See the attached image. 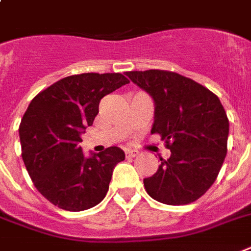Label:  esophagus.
I'll list each match as a JSON object with an SVG mask.
<instances>
[{
  "mask_svg": "<svg viewBox=\"0 0 251 251\" xmlns=\"http://www.w3.org/2000/svg\"><path fill=\"white\" fill-rule=\"evenodd\" d=\"M125 154H126V158H134V156L138 155V151H135V150H126Z\"/></svg>",
  "mask_w": 251,
  "mask_h": 251,
  "instance_id": "1",
  "label": "esophagus"
}]
</instances>
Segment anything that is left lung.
<instances>
[{"mask_svg":"<svg viewBox=\"0 0 251 251\" xmlns=\"http://www.w3.org/2000/svg\"><path fill=\"white\" fill-rule=\"evenodd\" d=\"M126 76L154 100L151 134H160L171 151L143 179L147 194L168 205L198 200L215 183L226 155L229 121L219 97L175 72L131 71Z\"/></svg>","mask_w":251,"mask_h":251,"instance_id":"1","label":"left lung"}]
</instances>
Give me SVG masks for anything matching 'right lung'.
<instances>
[{
    "label": "right lung",
    "mask_w": 251,
    "mask_h": 251,
    "mask_svg": "<svg viewBox=\"0 0 251 251\" xmlns=\"http://www.w3.org/2000/svg\"><path fill=\"white\" fill-rule=\"evenodd\" d=\"M129 80L121 74H81L59 80L32 99L19 126L22 159L36 189L70 212L102 201L113 170L125 159L120 147L84 155L79 143L99 104Z\"/></svg>",
    "instance_id": "add662e5"
}]
</instances>
